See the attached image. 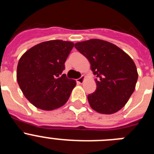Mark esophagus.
Wrapping results in <instances>:
<instances>
[{"label":"esophagus","mask_w":154,"mask_h":154,"mask_svg":"<svg viewBox=\"0 0 154 154\" xmlns=\"http://www.w3.org/2000/svg\"><path fill=\"white\" fill-rule=\"evenodd\" d=\"M85 75H82L80 78H79L78 79H77V82L79 84H82V83H83V82L84 80H85Z\"/></svg>","instance_id":"1"}]
</instances>
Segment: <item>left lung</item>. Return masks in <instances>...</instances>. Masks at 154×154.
I'll use <instances>...</instances> for the list:
<instances>
[{
    "label": "left lung",
    "mask_w": 154,
    "mask_h": 154,
    "mask_svg": "<svg viewBox=\"0 0 154 154\" xmlns=\"http://www.w3.org/2000/svg\"><path fill=\"white\" fill-rule=\"evenodd\" d=\"M75 48L87 58L96 75V90L88 95L90 106L99 113L118 112L135 90L138 73L133 59L116 45L100 39L77 42Z\"/></svg>",
    "instance_id": "left-lung-1"
}]
</instances>
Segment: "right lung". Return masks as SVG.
Segmentation results:
<instances>
[{
    "label": "right lung",
    "mask_w": 154,
    "mask_h": 154,
    "mask_svg": "<svg viewBox=\"0 0 154 154\" xmlns=\"http://www.w3.org/2000/svg\"><path fill=\"white\" fill-rule=\"evenodd\" d=\"M74 43L62 40L42 42L24 53L17 64V80L23 94L37 108L53 110L68 101L75 86L62 74Z\"/></svg>",
    "instance_id": "right-lung-1"
}]
</instances>
